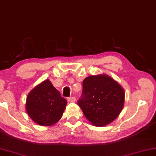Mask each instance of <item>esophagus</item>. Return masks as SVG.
Returning <instances> with one entry per match:
<instances>
[{"mask_svg":"<svg viewBox=\"0 0 156 156\" xmlns=\"http://www.w3.org/2000/svg\"><path fill=\"white\" fill-rule=\"evenodd\" d=\"M67 101H69V102H75L76 101V98L75 97H70V98H67Z\"/></svg>","mask_w":156,"mask_h":156,"instance_id":"1","label":"esophagus"}]
</instances>
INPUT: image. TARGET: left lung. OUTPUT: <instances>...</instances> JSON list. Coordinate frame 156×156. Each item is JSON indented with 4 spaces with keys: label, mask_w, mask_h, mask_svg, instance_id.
<instances>
[{
    "label": "left lung",
    "mask_w": 156,
    "mask_h": 156,
    "mask_svg": "<svg viewBox=\"0 0 156 156\" xmlns=\"http://www.w3.org/2000/svg\"><path fill=\"white\" fill-rule=\"evenodd\" d=\"M82 97L78 101L87 119L92 125L103 127L112 122L125 104V90L105 74L87 76L82 82Z\"/></svg>",
    "instance_id": "obj_1"
}]
</instances>
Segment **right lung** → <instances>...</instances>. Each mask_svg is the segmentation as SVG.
I'll return each mask as SVG.
<instances>
[{
  "instance_id": "obj_1",
  "label": "right lung",
  "mask_w": 156,
  "mask_h": 156,
  "mask_svg": "<svg viewBox=\"0 0 156 156\" xmlns=\"http://www.w3.org/2000/svg\"><path fill=\"white\" fill-rule=\"evenodd\" d=\"M67 104V100L46 80L29 92L26 100V111L30 118L41 126L49 127L58 122Z\"/></svg>"
}]
</instances>
